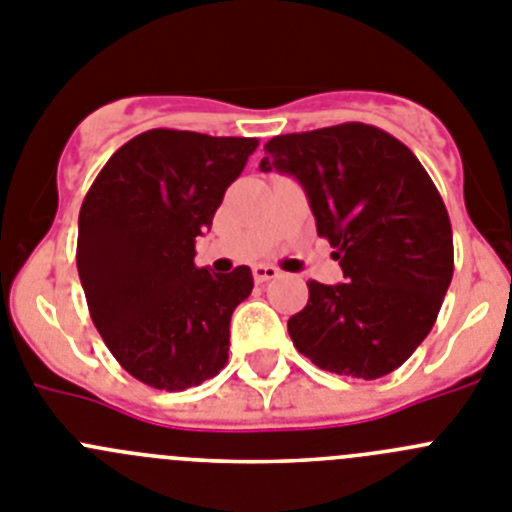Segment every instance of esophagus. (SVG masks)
<instances>
[{"label": "esophagus", "instance_id": "obj_1", "mask_svg": "<svg viewBox=\"0 0 512 512\" xmlns=\"http://www.w3.org/2000/svg\"><path fill=\"white\" fill-rule=\"evenodd\" d=\"M252 275H255V283H270V280L280 278V270L275 265H255Z\"/></svg>", "mask_w": 512, "mask_h": 512}]
</instances>
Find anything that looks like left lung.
<instances>
[{
  "label": "left lung",
  "mask_w": 512,
  "mask_h": 512,
  "mask_svg": "<svg viewBox=\"0 0 512 512\" xmlns=\"http://www.w3.org/2000/svg\"><path fill=\"white\" fill-rule=\"evenodd\" d=\"M260 170L306 188L316 232L344 283H308L288 319L298 352L326 372L377 380L398 370L434 329L454 275L451 222L416 155L380 127L344 122L278 135Z\"/></svg>",
  "instance_id": "left-lung-1"
}]
</instances>
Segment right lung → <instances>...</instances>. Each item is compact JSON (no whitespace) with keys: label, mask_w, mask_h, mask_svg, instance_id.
I'll return each instance as SVG.
<instances>
[{"label":"right lung","mask_w":512,"mask_h":512,"mask_svg":"<svg viewBox=\"0 0 512 512\" xmlns=\"http://www.w3.org/2000/svg\"><path fill=\"white\" fill-rule=\"evenodd\" d=\"M255 150V137L147 130L107 160L81 204L76 265L91 321L150 388H193L227 365L229 321L252 273L216 275L193 257Z\"/></svg>","instance_id":"right-lung-1"}]
</instances>
